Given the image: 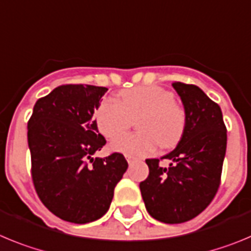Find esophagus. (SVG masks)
Wrapping results in <instances>:
<instances>
[{"label": "esophagus", "mask_w": 251, "mask_h": 251, "mask_svg": "<svg viewBox=\"0 0 251 251\" xmlns=\"http://www.w3.org/2000/svg\"><path fill=\"white\" fill-rule=\"evenodd\" d=\"M126 160H127L128 164H131V162H132L135 160V157L134 156H130V155H126Z\"/></svg>", "instance_id": "obj_1"}]
</instances>
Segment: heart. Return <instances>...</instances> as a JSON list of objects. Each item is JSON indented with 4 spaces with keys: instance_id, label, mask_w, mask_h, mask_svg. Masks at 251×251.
<instances>
[{
    "instance_id": "1",
    "label": "heart",
    "mask_w": 251,
    "mask_h": 251,
    "mask_svg": "<svg viewBox=\"0 0 251 251\" xmlns=\"http://www.w3.org/2000/svg\"><path fill=\"white\" fill-rule=\"evenodd\" d=\"M139 134L118 136L137 118ZM99 131L114 139L111 149L130 156H149L157 146L173 148L185 130V112L175 103V95L156 85L139 86L121 92L120 101L105 99L95 111Z\"/></svg>"
}]
</instances>
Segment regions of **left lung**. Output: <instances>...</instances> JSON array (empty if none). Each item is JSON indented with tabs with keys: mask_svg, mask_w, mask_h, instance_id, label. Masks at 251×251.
<instances>
[{
	"mask_svg": "<svg viewBox=\"0 0 251 251\" xmlns=\"http://www.w3.org/2000/svg\"><path fill=\"white\" fill-rule=\"evenodd\" d=\"M185 110L177 146L161 159H146L149 176L140 182L148 213L166 224L191 220L206 209L220 185L226 151V127L220 106L195 85L174 82Z\"/></svg>",
	"mask_w": 251,
	"mask_h": 251,
	"instance_id": "obj_1",
	"label": "left lung"
}]
</instances>
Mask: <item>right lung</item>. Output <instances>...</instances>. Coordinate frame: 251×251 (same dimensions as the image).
Masks as SVG:
<instances>
[{"mask_svg": "<svg viewBox=\"0 0 251 251\" xmlns=\"http://www.w3.org/2000/svg\"><path fill=\"white\" fill-rule=\"evenodd\" d=\"M106 91L92 85L56 87L38 99L27 124L38 198L51 213L75 224L107 213L128 166L123 153L94 157L106 144L94 119Z\"/></svg>", "mask_w": 251, "mask_h": 251, "instance_id": "right-lung-1", "label": "right lung"}]
</instances>
